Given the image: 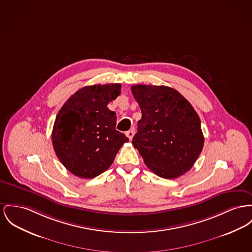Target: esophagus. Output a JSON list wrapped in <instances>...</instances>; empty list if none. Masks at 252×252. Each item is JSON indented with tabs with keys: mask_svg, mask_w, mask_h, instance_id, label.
Here are the masks:
<instances>
[{
	"mask_svg": "<svg viewBox=\"0 0 252 252\" xmlns=\"http://www.w3.org/2000/svg\"><path fill=\"white\" fill-rule=\"evenodd\" d=\"M134 130H130V131H128L127 133H126V135L129 137V139L130 140H132V138H133V136H134Z\"/></svg>",
	"mask_w": 252,
	"mask_h": 252,
	"instance_id": "esophagus-1",
	"label": "esophagus"
}]
</instances>
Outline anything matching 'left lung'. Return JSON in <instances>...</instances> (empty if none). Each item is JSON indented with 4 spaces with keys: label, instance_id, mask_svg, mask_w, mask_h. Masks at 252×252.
Returning a JSON list of instances; mask_svg holds the SVG:
<instances>
[{
    "label": "left lung",
    "instance_id": "obj_1",
    "mask_svg": "<svg viewBox=\"0 0 252 252\" xmlns=\"http://www.w3.org/2000/svg\"><path fill=\"white\" fill-rule=\"evenodd\" d=\"M131 90L142 114L132 140L134 148L158 177L183 176L203 147L198 114L178 91L167 86L134 85Z\"/></svg>",
    "mask_w": 252,
    "mask_h": 252
}]
</instances>
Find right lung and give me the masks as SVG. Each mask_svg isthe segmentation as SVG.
Wrapping results in <instances>:
<instances>
[{
  "label": "right lung",
  "instance_id": "add662e5",
  "mask_svg": "<svg viewBox=\"0 0 252 252\" xmlns=\"http://www.w3.org/2000/svg\"><path fill=\"white\" fill-rule=\"evenodd\" d=\"M121 85L87 86L58 112L51 134L61 163L83 179H93L112 165L129 138L116 130V113L107 105L120 94Z\"/></svg>",
  "mask_w": 252,
  "mask_h": 252
}]
</instances>
